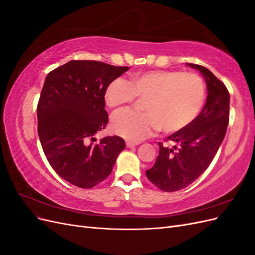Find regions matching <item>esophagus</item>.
I'll return each mask as SVG.
<instances>
[{
  "instance_id": "esophagus-1",
  "label": "esophagus",
  "mask_w": 255,
  "mask_h": 255,
  "mask_svg": "<svg viewBox=\"0 0 255 255\" xmlns=\"http://www.w3.org/2000/svg\"><path fill=\"white\" fill-rule=\"evenodd\" d=\"M139 144V142H135V141H129V140H127V146L128 148H132V146H135V145H138Z\"/></svg>"
}]
</instances>
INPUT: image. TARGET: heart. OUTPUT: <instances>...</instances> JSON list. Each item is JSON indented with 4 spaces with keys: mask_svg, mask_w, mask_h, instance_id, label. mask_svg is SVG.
I'll list each match as a JSON object with an SVG mask.
<instances>
[{
    "mask_svg": "<svg viewBox=\"0 0 255 255\" xmlns=\"http://www.w3.org/2000/svg\"><path fill=\"white\" fill-rule=\"evenodd\" d=\"M142 101L143 113L127 110L116 114L112 129L132 141H140L156 130L174 134L196 120L206 99L203 79L195 72L150 70L130 74L129 80H113L105 89L106 104L113 110Z\"/></svg>",
    "mask_w": 255,
    "mask_h": 255,
    "instance_id": "obj_1",
    "label": "heart"
}]
</instances>
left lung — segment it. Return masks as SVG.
<instances>
[{
	"label": "left lung",
	"instance_id": "8db88e82",
	"mask_svg": "<svg viewBox=\"0 0 255 255\" xmlns=\"http://www.w3.org/2000/svg\"><path fill=\"white\" fill-rule=\"evenodd\" d=\"M198 69L206 81L207 98L202 112L189 127L169 136V148L158 142L159 152L154 166L145 175L155 186L167 192L187 187L210 166L227 133L230 117V94L219 79L203 66Z\"/></svg>",
	"mask_w": 255,
	"mask_h": 255
}]
</instances>
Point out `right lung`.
<instances>
[{
    "instance_id": "obj_1",
    "label": "right lung",
    "mask_w": 255,
    "mask_h": 255,
    "mask_svg": "<svg viewBox=\"0 0 255 255\" xmlns=\"http://www.w3.org/2000/svg\"><path fill=\"white\" fill-rule=\"evenodd\" d=\"M128 70L97 60H71L45 78L37 105L38 136L51 167L80 188H92L113 170L126 141L94 135L105 128L109 115L105 89Z\"/></svg>"
}]
</instances>
